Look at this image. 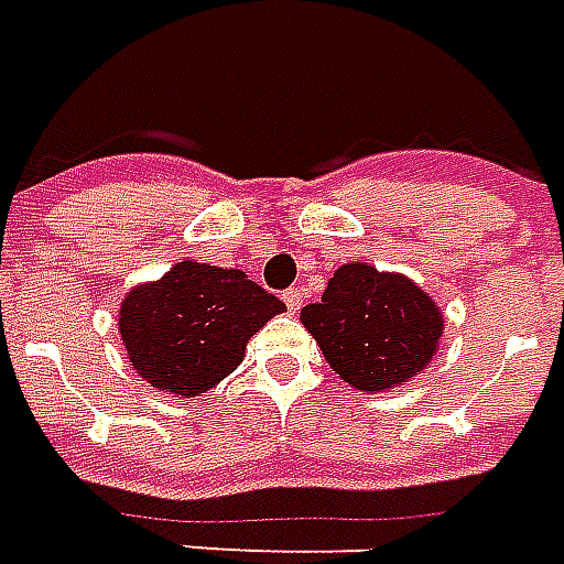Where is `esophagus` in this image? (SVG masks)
Instances as JSON below:
<instances>
[{
    "mask_svg": "<svg viewBox=\"0 0 564 564\" xmlns=\"http://www.w3.org/2000/svg\"><path fill=\"white\" fill-rule=\"evenodd\" d=\"M283 301H286V307H290V313H299L301 301H304V290H299V286H292V290L283 292Z\"/></svg>",
    "mask_w": 564,
    "mask_h": 564,
    "instance_id": "obj_1",
    "label": "esophagus"
}]
</instances>
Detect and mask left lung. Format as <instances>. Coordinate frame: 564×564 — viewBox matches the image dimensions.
<instances>
[{
    "label": "left lung",
    "instance_id": "1",
    "mask_svg": "<svg viewBox=\"0 0 564 564\" xmlns=\"http://www.w3.org/2000/svg\"><path fill=\"white\" fill-rule=\"evenodd\" d=\"M304 328L346 384L384 393L420 376L437 351L444 316L414 281L346 263L319 304L301 311Z\"/></svg>",
    "mask_w": 564,
    "mask_h": 564
}]
</instances>
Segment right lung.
<instances>
[{
    "label": "right lung",
    "mask_w": 564,
    "mask_h": 564,
    "mask_svg": "<svg viewBox=\"0 0 564 564\" xmlns=\"http://www.w3.org/2000/svg\"><path fill=\"white\" fill-rule=\"evenodd\" d=\"M283 311L278 295L239 269L183 260L129 292L118 328L129 364L150 387L192 399L230 376L248 339Z\"/></svg>",
    "instance_id": "1"
}]
</instances>
